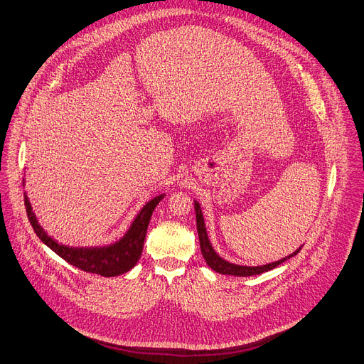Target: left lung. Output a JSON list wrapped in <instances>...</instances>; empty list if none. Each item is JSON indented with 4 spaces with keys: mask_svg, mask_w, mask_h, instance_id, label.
Instances as JSON below:
<instances>
[{
    "mask_svg": "<svg viewBox=\"0 0 364 364\" xmlns=\"http://www.w3.org/2000/svg\"><path fill=\"white\" fill-rule=\"evenodd\" d=\"M195 213H196V228H198V235H199V245H200V252H203V257L207 262V265L211 268V270L218 272L220 274H228V276H238V277H247V276H257L265 272H270L273 268H276L277 265H280L282 262H285L287 259L295 257L301 249V246L292 252L288 257L282 258L279 261L270 262V264H264V265H238V264H232L230 261L223 259L220 255L214 250V247L210 243V238L207 234V228H205V220H204V214L203 210H200V205L198 200H195Z\"/></svg>",
    "mask_w": 364,
    "mask_h": 364,
    "instance_id": "obj_1",
    "label": "left lung"
}]
</instances>
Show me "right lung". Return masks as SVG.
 I'll use <instances>...</instances> for the list:
<instances>
[{
  "mask_svg": "<svg viewBox=\"0 0 364 364\" xmlns=\"http://www.w3.org/2000/svg\"><path fill=\"white\" fill-rule=\"evenodd\" d=\"M23 186H25V180H23ZM164 198H165V193H161L148 200V203L141 208V211L136 214V218L133 219L126 234L118 241H115V243L107 245V246H94V247L92 246L91 247L67 246V245L58 243L55 238L48 235V232L42 226H40L26 193H25V208L37 237L42 240L50 250L55 252L60 258H63L65 262H69L70 265L79 268V270L82 272L100 274L103 277H114V276H119L130 272L139 261L142 249H144L148 223H150L154 208Z\"/></svg>",
  "mask_w": 364,
  "mask_h": 364,
  "instance_id": "add662e5",
  "label": "right lung"
}]
</instances>
